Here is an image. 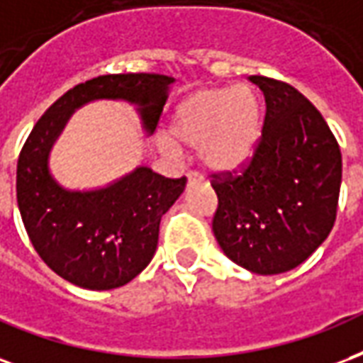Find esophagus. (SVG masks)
<instances>
[{"instance_id":"34e87169","label":"esophagus","mask_w":363,"mask_h":363,"mask_svg":"<svg viewBox=\"0 0 363 363\" xmlns=\"http://www.w3.org/2000/svg\"><path fill=\"white\" fill-rule=\"evenodd\" d=\"M187 182H189V184L201 182V176H199V174H197V172H189V174H187Z\"/></svg>"}]
</instances>
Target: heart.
Listing matches in <instances>:
<instances>
[{
	"mask_svg": "<svg viewBox=\"0 0 363 363\" xmlns=\"http://www.w3.org/2000/svg\"><path fill=\"white\" fill-rule=\"evenodd\" d=\"M172 133L185 147L199 149L201 160L211 170H238L253 156L261 139V104L245 86L201 89L182 102ZM176 141L168 135L158 137L166 152L178 149Z\"/></svg>",
	"mask_w": 363,
	"mask_h": 363,
	"instance_id": "heart-1",
	"label": "heart"
}]
</instances>
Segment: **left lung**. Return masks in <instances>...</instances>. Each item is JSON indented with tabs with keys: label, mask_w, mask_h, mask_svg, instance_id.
<instances>
[{
	"label": "left lung",
	"mask_w": 363,
	"mask_h": 363,
	"mask_svg": "<svg viewBox=\"0 0 363 363\" xmlns=\"http://www.w3.org/2000/svg\"><path fill=\"white\" fill-rule=\"evenodd\" d=\"M265 94L263 135L250 164L213 174L216 242L236 265L280 274L301 265L337 218L342 156L315 106L292 84L251 75Z\"/></svg>",
	"instance_id": "1"
}]
</instances>
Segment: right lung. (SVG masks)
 I'll return each instance as SVG.
<instances>
[{
    "instance_id": "obj_1",
    "label": "right lung",
    "mask_w": 363,
    "mask_h": 363,
    "mask_svg": "<svg viewBox=\"0 0 363 363\" xmlns=\"http://www.w3.org/2000/svg\"><path fill=\"white\" fill-rule=\"evenodd\" d=\"M174 81L158 73H120L77 84L36 121L18 155L17 203L26 234L42 261L75 286L120 288L149 265L160 218L187 179L164 178L139 166L106 187L71 191L50 174V150L77 108L92 100L135 104L150 135Z\"/></svg>"
}]
</instances>
